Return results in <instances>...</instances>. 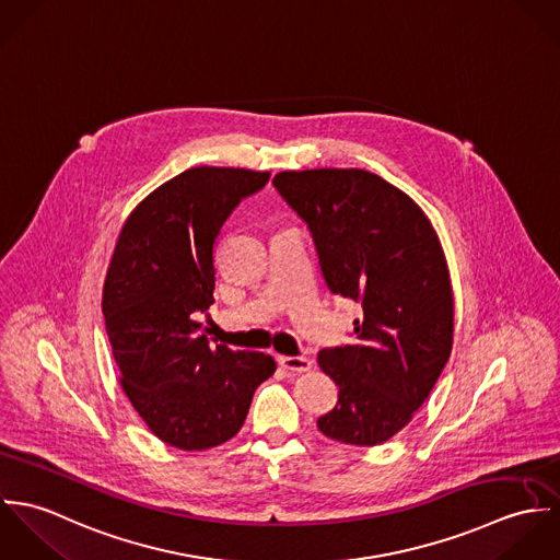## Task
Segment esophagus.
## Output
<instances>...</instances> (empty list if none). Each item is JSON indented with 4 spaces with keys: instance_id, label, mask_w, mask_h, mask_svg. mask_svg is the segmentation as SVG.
<instances>
[{
    "instance_id": "1",
    "label": "esophagus",
    "mask_w": 560,
    "mask_h": 560,
    "mask_svg": "<svg viewBox=\"0 0 560 560\" xmlns=\"http://www.w3.org/2000/svg\"><path fill=\"white\" fill-rule=\"evenodd\" d=\"M278 362L282 369H287L291 373H306L313 369V360L304 358V355H282Z\"/></svg>"
}]
</instances>
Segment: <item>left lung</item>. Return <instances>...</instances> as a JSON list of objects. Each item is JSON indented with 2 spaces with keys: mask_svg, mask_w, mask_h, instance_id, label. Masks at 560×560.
<instances>
[{
  "mask_svg": "<svg viewBox=\"0 0 560 560\" xmlns=\"http://www.w3.org/2000/svg\"><path fill=\"white\" fill-rule=\"evenodd\" d=\"M280 196L308 224L331 293L362 306L355 340L323 349L338 402L320 433L377 446L413 418L451 358L455 300L442 243L399 187L360 167L287 170Z\"/></svg>",
  "mask_w": 560,
  "mask_h": 560,
  "instance_id": "left-lung-1",
  "label": "left lung"
}]
</instances>
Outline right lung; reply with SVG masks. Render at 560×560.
<instances>
[{
  "instance_id": "add662e5",
  "label": "right lung",
  "mask_w": 560,
  "mask_h": 560,
  "mask_svg": "<svg viewBox=\"0 0 560 560\" xmlns=\"http://www.w3.org/2000/svg\"><path fill=\"white\" fill-rule=\"evenodd\" d=\"M269 172L198 165L149 194L127 218L103 287L122 393L161 442L205 451L240 433L276 362L200 334L215 289L213 249L241 198Z\"/></svg>"
}]
</instances>
